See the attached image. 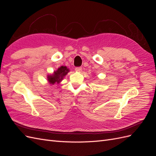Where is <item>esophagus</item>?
Wrapping results in <instances>:
<instances>
[{
    "label": "esophagus",
    "instance_id": "1",
    "mask_svg": "<svg viewBox=\"0 0 156 156\" xmlns=\"http://www.w3.org/2000/svg\"><path fill=\"white\" fill-rule=\"evenodd\" d=\"M75 71H77V72H81L82 71V68L81 67H76L75 68Z\"/></svg>",
    "mask_w": 156,
    "mask_h": 156
}]
</instances>
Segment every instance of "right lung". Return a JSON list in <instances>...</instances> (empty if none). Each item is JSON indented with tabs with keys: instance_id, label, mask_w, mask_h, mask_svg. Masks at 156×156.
<instances>
[{
	"instance_id": "add662e5",
	"label": "right lung",
	"mask_w": 156,
	"mask_h": 156,
	"mask_svg": "<svg viewBox=\"0 0 156 156\" xmlns=\"http://www.w3.org/2000/svg\"><path fill=\"white\" fill-rule=\"evenodd\" d=\"M69 72V69L66 66H61L56 72H54V74L49 75L48 81L50 84H54L55 83H60L63 79V77Z\"/></svg>"
}]
</instances>
